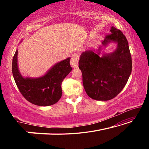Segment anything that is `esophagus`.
<instances>
[{
  "label": "esophagus",
  "instance_id": "1",
  "mask_svg": "<svg viewBox=\"0 0 149 149\" xmlns=\"http://www.w3.org/2000/svg\"><path fill=\"white\" fill-rule=\"evenodd\" d=\"M78 61H79V55L76 53L72 54L71 60H70V64L72 68H77L78 66Z\"/></svg>",
  "mask_w": 149,
  "mask_h": 149
}]
</instances>
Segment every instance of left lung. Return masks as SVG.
Wrapping results in <instances>:
<instances>
[{
    "mask_svg": "<svg viewBox=\"0 0 149 149\" xmlns=\"http://www.w3.org/2000/svg\"><path fill=\"white\" fill-rule=\"evenodd\" d=\"M102 42V46L117 42L116 50L102 57L100 56L102 47L97 52L86 50L79 60L85 92L97 100H108L116 97L127 84L132 70V56L125 36L114 27Z\"/></svg>",
    "mask_w": 149,
    "mask_h": 149,
    "instance_id": "1",
    "label": "left lung"
}]
</instances>
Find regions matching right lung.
Returning <instances> with one entry per match:
<instances>
[{
    "label": "right lung",
    "mask_w": 149,
    "mask_h": 149,
    "mask_svg": "<svg viewBox=\"0 0 149 149\" xmlns=\"http://www.w3.org/2000/svg\"><path fill=\"white\" fill-rule=\"evenodd\" d=\"M16 50L12 60V74L21 94L35 105L47 107L56 103L62 97V82L72 71L70 58L54 65L47 74L37 78L24 77L17 65Z\"/></svg>",
    "instance_id": "add662e5"
}]
</instances>
